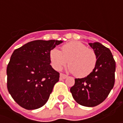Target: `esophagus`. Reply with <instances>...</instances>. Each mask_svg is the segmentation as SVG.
Wrapping results in <instances>:
<instances>
[{"label":"esophagus","instance_id":"1","mask_svg":"<svg viewBox=\"0 0 123 123\" xmlns=\"http://www.w3.org/2000/svg\"><path fill=\"white\" fill-rule=\"evenodd\" d=\"M67 77H68V76H67L66 74H65L60 73V79H61V80H62V79H65Z\"/></svg>","mask_w":123,"mask_h":123}]
</instances>
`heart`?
I'll use <instances>...</instances> for the list:
<instances>
[{
  "instance_id": "obj_1",
  "label": "heart",
  "mask_w": 123,
  "mask_h": 123,
  "mask_svg": "<svg viewBox=\"0 0 123 123\" xmlns=\"http://www.w3.org/2000/svg\"><path fill=\"white\" fill-rule=\"evenodd\" d=\"M52 67L60 70L68 62V70L78 77H85L92 73L97 62V55L92 49L81 42L73 41L62 47V51L53 49L50 51Z\"/></svg>"
}]
</instances>
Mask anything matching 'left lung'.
Returning a JSON list of instances; mask_svg holds the SVG:
<instances>
[{
    "label": "left lung",
    "mask_w": 123,
    "mask_h": 123,
    "mask_svg": "<svg viewBox=\"0 0 123 123\" xmlns=\"http://www.w3.org/2000/svg\"><path fill=\"white\" fill-rule=\"evenodd\" d=\"M89 45L97 55V65L86 77L74 79L70 92L79 105L94 107L105 100L114 86L116 62L110 50L101 43Z\"/></svg>",
    "instance_id": "left-lung-1"
}]
</instances>
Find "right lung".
<instances>
[{
    "label": "right lung",
    "instance_id": "obj_1",
    "mask_svg": "<svg viewBox=\"0 0 123 123\" xmlns=\"http://www.w3.org/2000/svg\"><path fill=\"white\" fill-rule=\"evenodd\" d=\"M62 40H34L16 49L7 65V90L26 110H36L49 100L59 73L50 65V51Z\"/></svg>",
    "mask_w": 123,
    "mask_h": 123
}]
</instances>
